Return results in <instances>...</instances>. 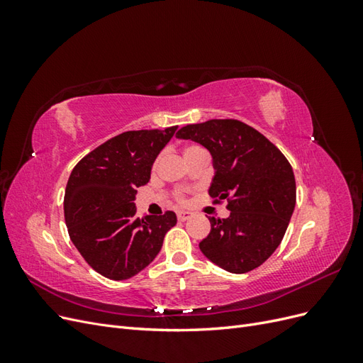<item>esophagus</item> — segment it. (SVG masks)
<instances>
[{
  "label": "esophagus",
  "mask_w": 363,
  "mask_h": 363,
  "mask_svg": "<svg viewBox=\"0 0 363 363\" xmlns=\"http://www.w3.org/2000/svg\"><path fill=\"white\" fill-rule=\"evenodd\" d=\"M191 216H192V213H191V212H184V211H182V212H179V213H177L179 221H186V219H189Z\"/></svg>",
  "instance_id": "esophagus-1"
}]
</instances>
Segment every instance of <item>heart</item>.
<instances>
[{
  "label": "heart",
  "instance_id": "heart-1",
  "mask_svg": "<svg viewBox=\"0 0 363 363\" xmlns=\"http://www.w3.org/2000/svg\"><path fill=\"white\" fill-rule=\"evenodd\" d=\"M195 148H200V147H188V148H186V151H184V152H188V151H191V150H195Z\"/></svg>",
  "mask_w": 363,
  "mask_h": 363
}]
</instances>
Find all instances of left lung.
<instances>
[{"label": "left lung", "mask_w": 363, "mask_h": 363, "mask_svg": "<svg viewBox=\"0 0 363 363\" xmlns=\"http://www.w3.org/2000/svg\"><path fill=\"white\" fill-rule=\"evenodd\" d=\"M208 150L215 175L208 195L227 200V218L211 216L203 255L233 274L260 267L286 233L296 200L291 163L257 130L236 119H211L177 131Z\"/></svg>", "instance_id": "left-lung-1"}]
</instances>
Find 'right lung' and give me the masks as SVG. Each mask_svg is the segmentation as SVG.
I'll return each instance as SVG.
<instances>
[{
	"instance_id": "obj_1",
	"label": "right lung",
	"mask_w": 363,
	"mask_h": 363,
	"mask_svg": "<svg viewBox=\"0 0 363 363\" xmlns=\"http://www.w3.org/2000/svg\"><path fill=\"white\" fill-rule=\"evenodd\" d=\"M177 125L125 131L84 156L72 169L63 211L68 233L83 259L111 280H127L155 260L174 212L136 216L138 188L150 182L159 152Z\"/></svg>"
}]
</instances>
